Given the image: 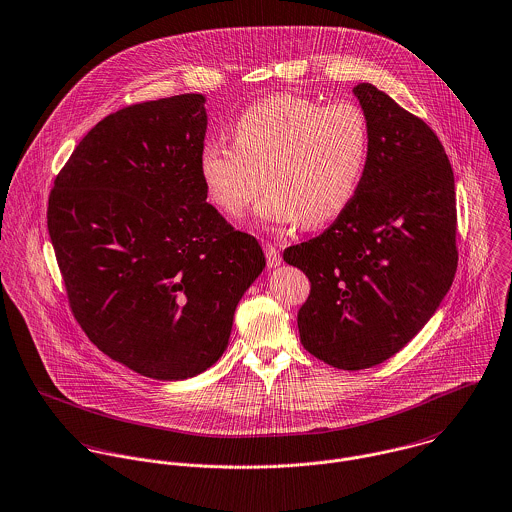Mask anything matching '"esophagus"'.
<instances>
[{
	"mask_svg": "<svg viewBox=\"0 0 512 512\" xmlns=\"http://www.w3.org/2000/svg\"><path fill=\"white\" fill-rule=\"evenodd\" d=\"M264 254H266V262L270 268H276L282 264V256H280V250L278 246H274L272 242H266L264 244Z\"/></svg>",
	"mask_w": 512,
	"mask_h": 512,
	"instance_id": "obj_1",
	"label": "esophagus"
}]
</instances>
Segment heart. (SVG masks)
I'll use <instances>...</instances> for the list:
<instances>
[{"mask_svg": "<svg viewBox=\"0 0 512 512\" xmlns=\"http://www.w3.org/2000/svg\"><path fill=\"white\" fill-rule=\"evenodd\" d=\"M234 144L209 140L199 171L209 199L228 217H242L268 185L258 217L268 224L315 226L341 215L365 171L368 126L353 102L276 94L246 108L232 128Z\"/></svg>", "mask_w": 512, "mask_h": 512, "instance_id": "obj_1", "label": "heart"}]
</instances>
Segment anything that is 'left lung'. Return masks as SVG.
Listing matches in <instances>:
<instances>
[{
  "label": "left lung",
  "instance_id": "1",
  "mask_svg": "<svg viewBox=\"0 0 512 512\" xmlns=\"http://www.w3.org/2000/svg\"><path fill=\"white\" fill-rule=\"evenodd\" d=\"M353 92L368 126L359 189L323 234L284 250L311 284L297 311L301 345L343 370L406 347L457 270L455 183L438 136L376 86Z\"/></svg>",
  "mask_w": 512,
  "mask_h": 512
}]
</instances>
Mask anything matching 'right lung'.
Wrapping results in <instances>:
<instances>
[{"label":"right lung","instance_id":"add662e5","mask_svg":"<svg viewBox=\"0 0 512 512\" xmlns=\"http://www.w3.org/2000/svg\"><path fill=\"white\" fill-rule=\"evenodd\" d=\"M203 94L126 106L59 171L47 228L74 319L110 359L183 380L224 353L266 258L207 203Z\"/></svg>","mask_w":512,"mask_h":512}]
</instances>
